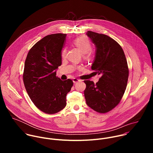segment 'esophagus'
<instances>
[{"label":"esophagus","mask_w":153,"mask_h":153,"mask_svg":"<svg viewBox=\"0 0 153 153\" xmlns=\"http://www.w3.org/2000/svg\"><path fill=\"white\" fill-rule=\"evenodd\" d=\"M73 83H77V82H80V79H77V78H74V79H73Z\"/></svg>","instance_id":"1"}]
</instances>
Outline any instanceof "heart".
Masks as SVG:
<instances>
[{
    "label": "heart",
    "mask_w": 153,
    "mask_h": 153,
    "mask_svg": "<svg viewBox=\"0 0 153 153\" xmlns=\"http://www.w3.org/2000/svg\"><path fill=\"white\" fill-rule=\"evenodd\" d=\"M74 44L83 53L84 58L89 59L91 57V43L86 36H81L74 41ZM66 56V49L63 48L61 52V56L64 58Z\"/></svg>",
    "instance_id": "b5f03b06"
}]
</instances>
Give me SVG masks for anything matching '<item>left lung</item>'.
Wrapping results in <instances>:
<instances>
[{
    "label": "left lung",
    "mask_w": 153,
    "mask_h": 153,
    "mask_svg": "<svg viewBox=\"0 0 153 153\" xmlns=\"http://www.w3.org/2000/svg\"><path fill=\"white\" fill-rule=\"evenodd\" d=\"M86 34L96 49L91 69L100 77L96 84L84 80L85 98L93 110L105 113L116 106L124 94L129 74L127 61L122 47L113 39L91 31Z\"/></svg>",
    "instance_id": "left-lung-1"
}]
</instances>
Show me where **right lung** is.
<instances>
[{"label":"right lung","mask_w":153,"mask_h":153,"mask_svg":"<svg viewBox=\"0 0 153 153\" xmlns=\"http://www.w3.org/2000/svg\"><path fill=\"white\" fill-rule=\"evenodd\" d=\"M66 37L57 33L42 38L30 49L25 62L23 79L27 92L36 106L47 114L63 110L73 85L71 79L62 80L56 76Z\"/></svg>","instance_id":"add662e5"}]
</instances>
